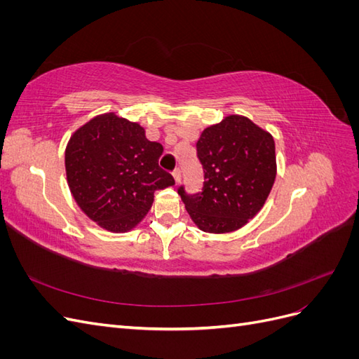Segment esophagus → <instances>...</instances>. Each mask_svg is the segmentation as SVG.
Wrapping results in <instances>:
<instances>
[{"label": "esophagus", "mask_w": 359, "mask_h": 359, "mask_svg": "<svg viewBox=\"0 0 359 359\" xmlns=\"http://www.w3.org/2000/svg\"><path fill=\"white\" fill-rule=\"evenodd\" d=\"M172 175H173V178H175V182L180 184V181H181V170L177 168L175 170L172 172Z\"/></svg>", "instance_id": "34e87169"}]
</instances>
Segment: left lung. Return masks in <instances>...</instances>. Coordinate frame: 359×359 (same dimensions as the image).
<instances>
[{"instance_id":"8db88e82","label":"left lung","mask_w":359,"mask_h":359,"mask_svg":"<svg viewBox=\"0 0 359 359\" xmlns=\"http://www.w3.org/2000/svg\"><path fill=\"white\" fill-rule=\"evenodd\" d=\"M203 169L202 191L178 187L199 229L226 233L240 229L262 208L276 180V145L245 116L231 115L205 128L196 142Z\"/></svg>"}]
</instances>
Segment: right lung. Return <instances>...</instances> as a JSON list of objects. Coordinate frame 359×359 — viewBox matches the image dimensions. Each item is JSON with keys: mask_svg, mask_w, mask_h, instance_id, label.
<instances>
[{"mask_svg": "<svg viewBox=\"0 0 359 359\" xmlns=\"http://www.w3.org/2000/svg\"><path fill=\"white\" fill-rule=\"evenodd\" d=\"M163 147L114 114L76 130L66 148L67 182L81 210L103 229L126 232L144 219L154 191L173 186L158 166Z\"/></svg>", "mask_w": 359, "mask_h": 359, "instance_id": "1", "label": "right lung"}]
</instances>
